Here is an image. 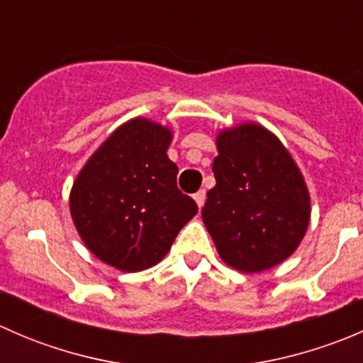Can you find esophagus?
<instances>
[{
	"instance_id": "obj_1",
	"label": "esophagus",
	"mask_w": 363,
	"mask_h": 363,
	"mask_svg": "<svg viewBox=\"0 0 363 363\" xmlns=\"http://www.w3.org/2000/svg\"><path fill=\"white\" fill-rule=\"evenodd\" d=\"M193 199H195L196 205H199V207L202 208L203 203H205V191H203V189H200V191H196L195 195H193Z\"/></svg>"
}]
</instances>
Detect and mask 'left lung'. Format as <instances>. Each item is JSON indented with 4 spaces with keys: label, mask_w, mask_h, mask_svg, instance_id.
Masks as SVG:
<instances>
[{
    "label": "left lung",
    "mask_w": 363,
    "mask_h": 363,
    "mask_svg": "<svg viewBox=\"0 0 363 363\" xmlns=\"http://www.w3.org/2000/svg\"><path fill=\"white\" fill-rule=\"evenodd\" d=\"M216 186L202 218L223 262L262 272L296 250L309 225L311 202L290 152L270 131L242 124L218 137Z\"/></svg>",
    "instance_id": "8db88e82"
}]
</instances>
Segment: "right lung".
Returning <instances> with one entry per match:
<instances>
[{
    "mask_svg": "<svg viewBox=\"0 0 363 363\" xmlns=\"http://www.w3.org/2000/svg\"><path fill=\"white\" fill-rule=\"evenodd\" d=\"M172 133L147 119L123 124L91 156L69 195L84 244L101 262L138 272L156 265L182 226L199 212L177 188L168 160Z\"/></svg>",
    "mask_w": 363,
    "mask_h": 363,
    "instance_id": "add662e5",
    "label": "right lung"
}]
</instances>
